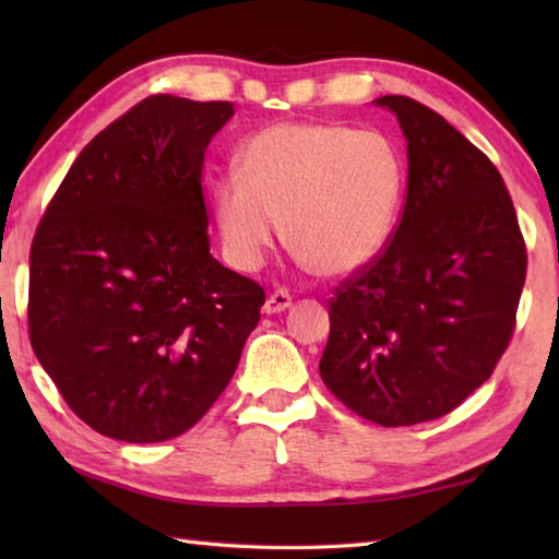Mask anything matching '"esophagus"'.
<instances>
[{
	"label": "esophagus",
	"instance_id": "esophagus-1",
	"mask_svg": "<svg viewBox=\"0 0 559 559\" xmlns=\"http://www.w3.org/2000/svg\"><path fill=\"white\" fill-rule=\"evenodd\" d=\"M290 305H293L290 293H288V290H276V293H271L269 298H266L264 312H266V314H278V312H283V310H288Z\"/></svg>",
	"mask_w": 559,
	"mask_h": 559
}]
</instances>
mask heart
<instances>
[{
  "label": "heart",
  "instance_id": "b5f03b06",
  "mask_svg": "<svg viewBox=\"0 0 559 559\" xmlns=\"http://www.w3.org/2000/svg\"><path fill=\"white\" fill-rule=\"evenodd\" d=\"M401 160L377 132L283 122L247 141L240 173L223 175L213 209L240 271L261 266L286 237L322 276H348L382 252L401 201Z\"/></svg>",
  "mask_w": 559,
  "mask_h": 559
}]
</instances>
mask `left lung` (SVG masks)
<instances>
[{
  "instance_id": "8db88e82",
  "label": "left lung",
  "mask_w": 559,
  "mask_h": 559,
  "mask_svg": "<svg viewBox=\"0 0 559 559\" xmlns=\"http://www.w3.org/2000/svg\"><path fill=\"white\" fill-rule=\"evenodd\" d=\"M408 141L394 237L336 288L324 384L360 418H442L488 382L514 334L526 245L502 175L442 115L406 96L374 100Z\"/></svg>"
}]
</instances>
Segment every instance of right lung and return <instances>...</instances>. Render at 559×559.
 Returning <instances> with one entry per match:
<instances>
[{
  "instance_id": "1",
  "label": "right lung",
  "mask_w": 559,
  "mask_h": 559,
  "mask_svg": "<svg viewBox=\"0 0 559 559\" xmlns=\"http://www.w3.org/2000/svg\"><path fill=\"white\" fill-rule=\"evenodd\" d=\"M233 112L223 100H141L79 153L35 230L31 346L105 437L187 432L259 324L264 288L209 252L201 170Z\"/></svg>"
}]
</instances>
